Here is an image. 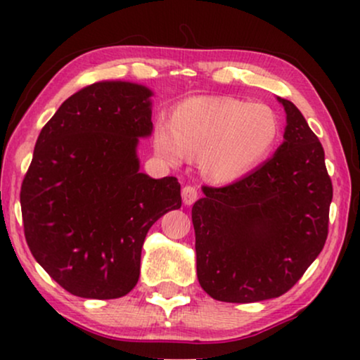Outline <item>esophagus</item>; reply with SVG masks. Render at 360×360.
Masks as SVG:
<instances>
[{
	"label": "esophagus",
	"instance_id": "esophagus-1",
	"mask_svg": "<svg viewBox=\"0 0 360 360\" xmlns=\"http://www.w3.org/2000/svg\"><path fill=\"white\" fill-rule=\"evenodd\" d=\"M199 198V191L194 188V186H186V188H183V202L186 205H191L194 204L195 200H198Z\"/></svg>",
	"mask_w": 360,
	"mask_h": 360
}]
</instances>
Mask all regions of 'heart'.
<instances>
[{
	"instance_id": "b5f03b06",
	"label": "heart",
	"mask_w": 360,
	"mask_h": 360,
	"mask_svg": "<svg viewBox=\"0 0 360 360\" xmlns=\"http://www.w3.org/2000/svg\"><path fill=\"white\" fill-rule=\"evenodd\" d=\"M281 123L268 105L233 97H194L158 123L155 148L171 162L199 158V169L214 184L240 179L275 150Z\"/></svg>"
}]
</instances>
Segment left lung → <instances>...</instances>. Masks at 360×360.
<instances>
[{
  "instance_id": "left-lung-1",
  "label": "left lung",
  "mask_w": 360,
  "mask_h": 360,
  "mask_svg": "<svg viewBox=\"0 0 360 360\" xmlns=\"http://www.w3.org/2000/svg\"><path fill=\"white\" fill-rule=\"evenodd\" d=\"M285 141L240 181L193 205L198 278L209 296L255 303L293 288L323 250L333 183L318 136L290 100Z\"/></svg>"
}]
</instances>
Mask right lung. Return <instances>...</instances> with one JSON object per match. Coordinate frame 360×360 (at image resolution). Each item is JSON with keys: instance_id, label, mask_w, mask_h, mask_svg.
<instances>
[{"instance_id": "1", "label": "right lung", "mask_w": 360, "mask_h": 360, "mask_svg": "<svg viewBox=\"0 0 360 360\" xmlns=\"http://www.w3.org/2000/svg\"><path fill=\"white\" fill-rule=\"evenodd\" d=\"M151 90L130 82L80 89L44 124L21 184L24 237L70 295L122 298L140 278L148 230L181 207L176 177L151 179L136 158L151 135Z\"/></svg>"}]
</instances>
